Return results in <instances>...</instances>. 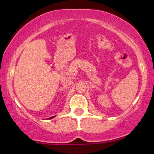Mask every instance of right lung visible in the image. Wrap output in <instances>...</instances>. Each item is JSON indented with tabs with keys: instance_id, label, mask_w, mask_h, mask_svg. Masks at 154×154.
I'll return each mask as SVG.
<instances>
[{
	"instance_id": "add662e5",
	"label": "right lung",
	"mask_w": 154,
	"mask_h": 154,
	"mask_svg": "<svg viewBox=\"0 0 154 154\" xmlns=\"http://www.w3.org/2000/svg\"><path fill=\"white\" fill-rule=\"evenodd\" d=\"M54 116H52V117H50V118H49V119H52V118H54Z\"/></svg>"
}]
</instances>
